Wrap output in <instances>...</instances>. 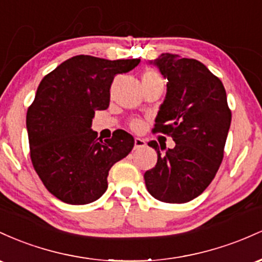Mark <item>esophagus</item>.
Here are the masks:
<instances>
[{"mask_svg": "<svg viewBox=\"0 0 262 262\" xmlns=\"http://www.w3.org/2000/svg\"><path fill=\"white\" fill-rule=\"evenodd\" d=\"M143 147H146L145 140L140 139V137H136V139H135V149L143 148Z\"/></svg>", "mask_w": 262, "mask_h": 262, "instance_id": "esophagus-1", "label": "esophagus"}]
</instances>
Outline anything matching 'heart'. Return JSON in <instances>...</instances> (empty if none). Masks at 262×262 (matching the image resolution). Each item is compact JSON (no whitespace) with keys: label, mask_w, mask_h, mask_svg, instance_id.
I'll use <instances>...</instances> for the list:
<instances>
[{"label":"heart","mask_w":262,"mask_h":262,"mask_svg":"<svg viewBox=\"0 0 262 262\" xmlns=\"http://www.w3.org/2000/svg\"><path fill=\"white\" fill-rule=\"evenodd\" d=\"M142 80H148V81H158V80H162L163 79L161 78V75L156 72H146L145 74L142 76ZM131 127L134 130H140L141 128V121L139 120H135V121L131 122Z\"/></svg>","instance_id":"obj_1"}]
</instances>
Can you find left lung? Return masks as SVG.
I'll return each instance as SVG.
<instances>
[{
  "mask_svg": "<svg viewBox=\"0 0 262 262\" xmlns=\"http://www.w3.org/2000/svg\"><path fill=\"white\" fill-rule=\"evenodd\" d=\"M148 64L157 67L167 83L154 132L176 142L157 151V163L145 173L147 190L157 201L187 203L201 195L218 172L231 122L224 85L204 64L162 53ZM166 148V147H164Z\"/></svg>",
  "mask_w": 262,
  "mask_h": 262,
  "instance_id": "1",
  "label": "left lung"
}]
</instances>
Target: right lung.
Wrapping results in <instances>:
<instances>
[{"label":"right lung","mask_w":262,"mask_h":262,"mask_svg":"<svg viewBox=\"0 0 262 262\" xmlns=\"http://www.w3.org/2000/svg\"><path fill=\"white\" fill-rule=\"evenodd\" d=\"M139 63L76 55L40 81L26 119L31 158L44 186L61 202L83 205L99 199L107 189L108 170L134 148L126 131L102 141L92 122L96 110L108 107L115 75Z\"/></svg>","instance_id":"add662e5"}]
</instances>
